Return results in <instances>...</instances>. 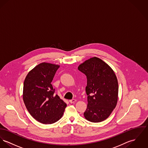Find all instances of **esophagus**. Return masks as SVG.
Wrapping results in <instances>:
<instances>
[{
  "label": "esophagus",
  "instance_id": "obj_1",
  "mask_svg": "<svg viewBox=\"0 0 148 148\" xmlns=\"http://www.w3.org/2000/svg\"><path fill=\"white\" fill-rule=\"evenodd\" d=\"M76 99H74L69 101V102L71 103H74L75 102H76Z\"/></svg>",
  "mask_w": 148,
  "mask_h": 148
}]
</instances>
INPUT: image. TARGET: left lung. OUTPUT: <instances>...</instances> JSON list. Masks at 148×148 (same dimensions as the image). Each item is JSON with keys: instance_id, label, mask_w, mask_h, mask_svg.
Listing matches in <instances>:
<instances>
[{"instance_id": "1", "label": "left lung", "mask_w": 148, "mask_h": 148, "mask_svg": "<svg viewBox=\"0 0 148 148\" xmlns=\"http://www.w3.org/2000/svg\"><path fill=\"white\" fill-rule=\"evenodd\" d=\"M78 69L87 78L85 90L88 103L84 113L85 119L93 123L105 121L118 101V82L114 71L97 57L85 61Z\"/></svg>"}]
</instances>
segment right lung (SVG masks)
<instances>
[{
	"mask_svg": "<svg viewBox=\"0 0 148 148\" xmlns=\"http://www.w3.org/2000/svg\"><path fill=\"white\" fill-rule=\"evenodd\" d=\"M59 65L42 63L32 69L24 82L23 100L27 111L43 124H53L63 116L67 104L55 95L51 85Z\"/></svg>",
	"mask_w": 148,
	"mask_h": 148,
	"instance_id": "1",
	"label": "right lung"
}]
</instances>
